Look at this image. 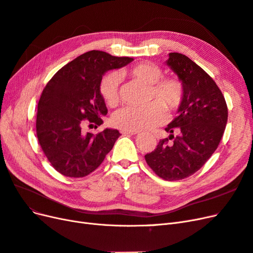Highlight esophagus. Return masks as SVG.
Segmentation results:
<instances>
[{
    "label": "esophagus",
    "mask_w": 253,
    "mask_h": 253,
    "mask_svg": "<svg viewBox=\"0 0 253 253\" xmlns=\"http://www.w3.org/2000/svg\"><path fill=\"white\" fill-rule=\"evenodd\" d=\"M121 133L124 135H137V134H139L138 131H125V129H122Z\"/></svg>",
    "instance_id": "34e87169"
}]
</instances>
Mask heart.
<instances>
[{
  "label": "heart",
  "mask_w": 253,
  "mask_h": 253,
  "mask_svg": "<svg viewBox=\"0 0 253 253\" xmlns=\"http://www.w3.org/2000/svg\"><path fill=\"white\" fill-rule=\"evenodd\" d=\"M121 77L147 84V101H156L141 109L124 108L113 115V125L125 131H143L163 124L165 106L169 112L177 110L185 97V85L177 78H163L164 72L157 64L140 62L121 68ZM120 78L116 73L105 75L100 82V94L105 104L114 108L119 102Z\"/></svg>",
  "instance_id": "1"
}]
</instances>
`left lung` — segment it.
Segmentation results:
<instances>
[{
    "label": "left lung",
    "mask_w": 253,
    "mask_h": 253,
    "mask_svg": "<svg viewBox=\"0 0 253 253\" xmlns=\"http://www.w3.org/2000/svg\"><path fill=\"white\" fill-rule=\"evenodd\" d=\"M167 65L185 85V97L177 116L165 128L169 138L144 158L160 178L172 181L189 177L211 157L223 137L228 109L216 83L190 58L170 52Z\"/></svg>",
    "instance_id": "obj_1"
}]
</instances>
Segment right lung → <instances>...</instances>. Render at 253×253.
<instances>
[{"label": "right lung", "instance_id": "add662e5", "mask_svg": "<svg viewBox=\"0 0 253 253\" xmlns=\"http://www.w3.org/2000/svg\"><path fill=\"white\" fill-rule=\"evenodd\" d=\"M133 58L114 57L90 50L59 70L43 89L38 103L37 137L45 156L66 177H84L102 164L120 133L105 128L94 135L81 132L83 120L89 126L103 124L108 114L100 94L105 72L132 62Z\"/></svg>", "mask_w": 253, "mask_h": 253}]
</instances>
